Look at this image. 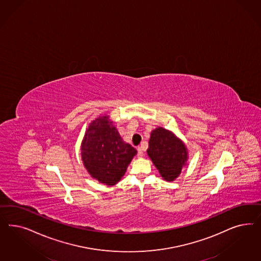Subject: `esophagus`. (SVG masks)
<instances>
[{
  "label": "esophagus",
  "mask_w": 261,
  "mask_h": 261,
  "mask_svg": "<svg viewBox=\"0 0 261 261\" xmlns=\"http://www.w3.org/2000/svg\"><path fill=\"white\" fill-rule=\"evenodd\" d=\"M144 151H145V149H144L143 146L138 147L137 148V156L138 158H142L144 155Z\"/></svg>",
  "instance_id": "1"
}]
</instances>
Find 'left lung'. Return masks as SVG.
Segmentation results:
<instances>
[{
	"label": "left lung",
	"mask_w": 261,
	"mask_h": 261,
	"mask_svg": "<svg viewBox=\"0 0 261 261\" xmlns=\"http://www.w3.org/2000/svg\"><path fill=\"white\" fill-rule=\"evenodd\" d=\"M147 153L166 181L175 180L188 160L185 143L172 132L161 126L151 132Z\"/></svg>",
	"instance_id": "1"
}]
</instances>
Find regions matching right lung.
<instances>
[{"mask_svg":"<svg viewBox=\"0 0 261 261\" xmlns=\"http://www.w3.org/2000/svg\"><path fill=\"white\" fill-rule=\"evenodd\" d=\"M82 160L91 177L115 185L126 173L137 151L123 141L110 116L96 118L87 127L82 146Z\"/></svg>","mask_w":261,"mask_h":261,"instance_id":"obj_1","label":"right lung"}]
</instances>
